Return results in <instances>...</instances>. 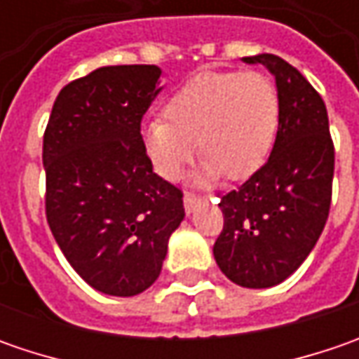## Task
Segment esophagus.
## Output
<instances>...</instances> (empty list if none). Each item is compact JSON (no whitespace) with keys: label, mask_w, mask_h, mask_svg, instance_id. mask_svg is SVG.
Segmentation results:
<instances>
[{"label":"esophagus","mask_w":359,"mask_h":359,"mask_svg":"<svg viewBox=\"0 0 359 359\" xmlns=\"http://www.w3.org/2000/svg\"><path fill=\"white\" fill-rule=\"evenodd\" d=\"M203 198L200 196H196V194H191V191H187L186 196H184V205H186V214H191L198 205H200Z\"/></svg>","instance_id":"esophagus-1"}]
</instances>
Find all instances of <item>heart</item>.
<instances>
[{
	"mask_svg": "<svg viewBox=\"0 0 359 359\" xmlns=\"http://www.w3.org/2000/svg\"><path fill=\"white\" fill-rule=\"evenodd\" d=\"M161 118L142 126L145 154L161 177L180 180L200 144L205 177L241 180L268 158L280 100L259 72H201L165 100Z\"/></svg>",
	"mask_w": 359,
	"mask_h": 359,
	"instance_id": "obj_1",
	"label": "heart"
}]
</instances>
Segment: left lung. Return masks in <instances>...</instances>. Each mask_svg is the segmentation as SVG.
Segmentation results:
<instances>
[{
  "label": "left lung",
  "mask_w": 359,
  "mask_h": 359,
  "mask_svg": "<svg viewBox=\"0 0 359 359\" xmlns=\"http://www.w3.org/2000/svg\"><path fill=\"white\" fill-rule=\"evenodd\" d=\"M276 77L280 118L268 161L222 196L224 229L214 243L219 269L241 287L282 283L324 231L334 182V142L324 100L294 65L262 53L243 57Z\"/></svg>",
  "instance_id": "8db88e82"
}]
</instances>
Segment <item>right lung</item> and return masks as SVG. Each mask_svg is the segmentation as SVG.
I'll use <instances>...</instances> for the list:
<instances>
[{
  "instance_id": "obj_1",
  "label": "right lung",
  "mask_w": 359,
  "mask_h": 359,
  "mask_svg": "<svg viewBox=\"0 0 359 359\" xmlns=\"http://www.w3.org/2000/svg\"><path fill=\"white\" fill-rule=\"evenodd\" d=\"M158 65H109L69 81L43 133L46 217L72 268L107 296L158 280L184 194L154 173L142 119Z\"/></svg>"
}]
</instances>
